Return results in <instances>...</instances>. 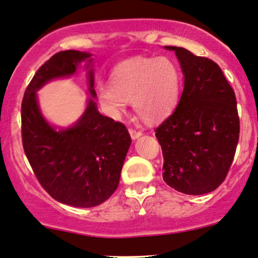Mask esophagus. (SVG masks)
<instances>
[{"label":"esophagus","mask_w":258,"mask_h":258,"mask_svg":"<svg viewBox=\"0 0 258 258\" xmlns=\"http://www.w3.org/2000/svg\"><path fill=\"white\" fill-rule=\"evenodd\" d=\"M129 134L130 137H132L133 140H137V139H139L143 135V132H138V130L135 129H129Z\"/></svg>","instance_id":"esophagus-1"}]
</instances>
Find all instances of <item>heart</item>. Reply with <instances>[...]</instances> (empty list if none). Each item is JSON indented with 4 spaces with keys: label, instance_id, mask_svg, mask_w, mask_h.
Instances as JSON below:
<instances>
[{
    "label": "heart",
    "instance_id": "obj_1",
    "mask_svg": "<svg viewBox=\"0 0 258 258\" xmlns=\"http://www.w3.org/2000/svg\"><path fill=\"white\" fill-rule=\"evenodd\" d=\"M111 85L97 89L98 103L108 117L119 118L133 102L139 117L155 123L178 106L183 72L170 57H135L115 66Z\"/></svg>",
    "mask_w": 258,
    "mask_h": 258
}]
</instances>
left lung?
<instances>
[{
  "instance_id": "8db88e82",
  "label": "left lung",
  "mask_w": 258,
  "mask_h": 258,
  "mask_svg": "<svg viewBox=\"0 0 258 258\" xmlns=\"http://www.w3.org/2000/svg\"><path fill=\"white\" fill-rule=\"evenodd\" d=\"M174 51L184 75L175 111L156 129L162 147L163 180L186 195H204L223 183L239 141L236 98L212 59L183 47Z\"/></svg>"
}]
</instances>
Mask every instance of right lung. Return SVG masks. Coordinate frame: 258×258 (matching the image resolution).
Returning a JSON list of instances; mask_svg holds the SVG:
<instances>
[{"label":"right lung","instance_id":"right-lung-1","mask_svg":"<svg viewBox=\"0 0 258 258\" xmlns=\"http://www.w3.org/2000/svg\"><path fill=\"white\" fill-rule=\"evenodd\" d=\"M82 64L91 94L86 109L72 126H53L39 108L37 91L52 80L73 76ZM94 72L90 52H58L40 67L22 103L23 147L29 163L52 198L73 207H95L111 198L132 144L123 124L98 112Z\"/></svg>","mask_w":258,"mask_h":258}]
</instances>
